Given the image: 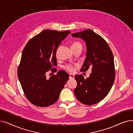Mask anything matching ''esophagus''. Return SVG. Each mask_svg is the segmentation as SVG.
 <instances>
[{
  "label": "esophagus",
  "instance_id": "obj_1",
  "mask_svg": "<svg viewBox=\"0 0 133 133\" xmlns=\"http://www.w3.org/2000/svg\"><path fill=\"white\" fill-rule=\"evenodd\" d=\"M69 77H70V79H73L74 78V76L72 74H69Z\"/></svg>",
  "mask_w": 133,
  "mask_h": 133
}]
</instances>
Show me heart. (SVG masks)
<instances>
[{"instance_id": "b5f03b06", "label": "heart", "mask_w": 133, "mask_h": 133, "mask_svg": "<svg viewBox=\"0 0 133 133\" xmlns=\"http://www.w3.org/2000/svg\"><path fill=\"white\" fill-rule=\"evenodd\" d=\"M81 45V44L79 42H74L73 43V44L72 45V47H74V46H76V45ZM64 68L66 69V70L70 71L71 72H73L75 70V68L74 67L71 65H67L66 66H64Z\"/></svg>"}]
</instances>
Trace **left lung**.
Returning a JSON list of instances; mask_svg holds the SVG:
<instances>
[{"label":"left lung","mask_w":133,"mask_h":133,"mask_svg":"<svg viewBox=\"0 0 133 133\" xmlns=\"http://www.w3.org/2000/svg\"><path fill=\"white\" fill-rule=\"evenodd\" d=\"M72 36L82 38L86 45V59L81 71L86 72L92 68L90 77L86 79L81 74L75 76L77 86L74 95L81 103L93 105L104 98L114 83V56L105 40L90 29Z\"/></svg>","instance_id":"obj_1"}]
</instances>
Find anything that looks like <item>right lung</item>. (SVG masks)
Returning a JSON list of instances; mask_svg holds the SVG:
<instances>
[{
	"label": "right lung",
	"mask_w": 133,
	"mask_h": 133,
	"mask_svg": "<svg viewBox=\"0 0 133 133\" xmlns=\"http://www.w3.org/2000/svg\"><path fill=\"white\" fill-rule=\"evenodd\" d=\"M69 34L70 31L44 30L30 39L23 51L18 78L26 98L35 105L46 107L55 103L69 79L67 73L62 70L49 79L46 77L57 65L56 50Z\"/></svg>",
	"instance_id": "1"
}]
</instances>
